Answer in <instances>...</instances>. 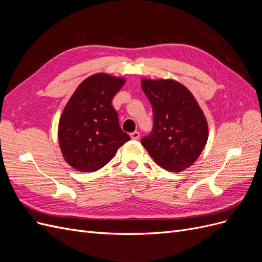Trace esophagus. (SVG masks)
<instances>
[{
  "label": "esophagus",
  "instance_id": "obj_1",
  "mask_svg": "<svg viewBox=\"0 0 262 262\" xmlns=\"http://www.w3.org/2000/svg\"><path fill=\"white\" fill-rule=\"evenodd\" d=\"M130 137H131V139H132V140H139V138H140V133H139L138 131H134V132H132V133L130 134Z\"/></svg>",
  "mask_w": 262,
  "mask_h": 262
}]
</instances>
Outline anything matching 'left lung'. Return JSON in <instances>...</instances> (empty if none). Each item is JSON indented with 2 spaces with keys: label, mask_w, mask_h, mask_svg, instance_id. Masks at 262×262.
Instances as JSON below:
<instances>
[{
  "label": "left lung",
  "mask_w": 262,
  "mask_h": 262,
  "mask_svg": "<svg viewBox=\"0 0 262 262\" xmlns=\"http://www.w3.org/2000/svg\"><path fill=\"white\" fill-rule=\"evenodd\" d=\"M153 109V130L141 140L166 170L179 172L200 156L209 137L208 122L190 91L173 80L141 81Z\"/></svg>",
  "instance_id": "left-lung-1"
}]
</instances>
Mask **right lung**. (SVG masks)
Wrapping results in <instances>:
<instances>
[{
    "label": "right lung",
    "instance_id": "obj_1",
    "mask_svg": "<svg viewBox=\"0 0 262 262\" xmlns=\"http://www.w3.org/2000/svg\"><path fill=\"white\" fill-rule=\"evenodd\" d=\"M124 83L122 77L94 74L77 86L68 101L59 121L58 139L63 157L76 170L100 169L130 141L112 104Z\"/></svg>",
    "mask_w": 262,
    "mask_h": 262
}]
</instances>
